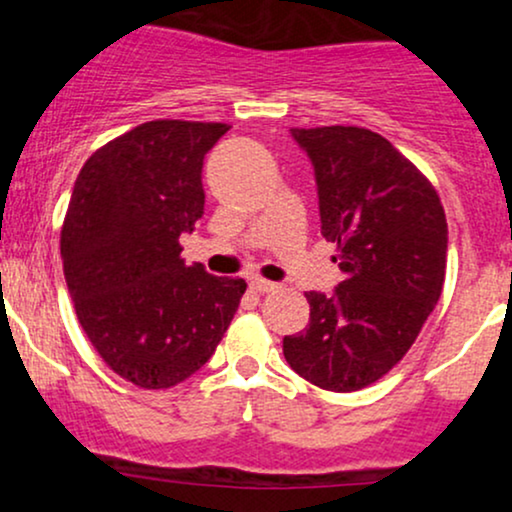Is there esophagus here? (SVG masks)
Wrapping results in <instances>:
<instances>
[{"label":"esophagus","mask_w":512,"mask_h":512,"mask_svg":"<svg viewBox=\"0 0 512 512\" xmlns=\"http://www.w3.org/2000/svg\"><path fill=\"white\" fill-rule=\"evenodd\" d=\"M250 289L257 291V293H269V291L279 289V284H274V281H267V279H260V276H252Z\"/></svg>","instance_id":"esophagus-1"}]
</instances>
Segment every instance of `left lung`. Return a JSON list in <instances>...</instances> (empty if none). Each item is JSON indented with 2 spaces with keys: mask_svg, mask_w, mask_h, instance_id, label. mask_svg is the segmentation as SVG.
Instances as JSON below:
<instances>
[{
  "mask_svg": "<svg viewBox=\"0 0 512 512\" xmlns=\"http://www.w3.org/2000/svg\"><path fill=\"white\" fill-rule=\"evenodd\" d=\"M315 168L320 231L344 279L308 291L310 322L284 337V356L322 390L356 392L395 368L436 308L448 262V221L431 182L363 127L291 129Z\"/></svg>",
  "mask_w": 512,
  "mask_h": 512,
  "instance_id": "8db88e82",
  "label": "left lung"
}]
</instances>
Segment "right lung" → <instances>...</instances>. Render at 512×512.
<instances>
[{
	"instance_id": "right-lung-1",
	"label": "right lung",
	"mask_w": 512,
	"mask_h": 512,
	"mask_svg": "<svg viewBox=\"0 0 512 512\" xmlns=\"http://www.w3.org/2000/svg\"><path fill=\"white\" fill-rule=\"evenodd\" d=\"M226 132L144 122L101 146L74 182L60 248L76 317L103 361L146 390L197 373L248 289L180 257V236L204 214V156Z\"/></svg>"
}]
</instances>
